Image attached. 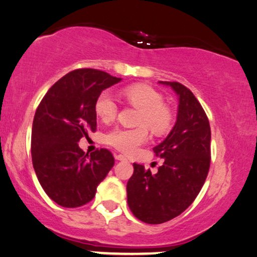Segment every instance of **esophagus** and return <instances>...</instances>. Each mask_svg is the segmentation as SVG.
<instances>
[{"mask_svg": "<svg viewBox=\"0 0 257 257\" xmlns=\"http://www.w3.org/2000/svg\"><path fill=\"white\" fill-rule=\"evenodd\" d=\"M115 160H117V161H127V158H125V156H123V155H116V156H115Z\"/></svg>", "mask_w": 257, "mask_h": 257, "instance_id": "34e87169", "label": "esophagus"}]
</instances>
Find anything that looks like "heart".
<instances>
[{"label": "heart", "instance_id": "b5f03b06", "mask_svg": "<svg viewBox=\"0 0 257 257\" xmlns=\"http://www.w3.org/2000/svg\"><path fill=\"white\" fill-rule=\"evenodd\" d=\"M123 96L130 103L140 108L139 124H146L155 134H163L171 122V114L164 104L163 96L147 85H133L124 88ZM95 113L102 121L114 120L117 106L110 93L102 92L95 101ZM149 139L145 125L129 129L114 128L103 137L104 143L124 154H134Z\"/></svg>", "mask_w": 257, "mask_h": 257}]
</instances>
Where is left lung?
I'll list each match as a JSON object with an SVG mask.
<instances>
[{"label": "left lung", "instance_id": "obj_1", "mask_svg": "<svg viewBox=\"0 0 257 257\" xmlns=\"http://www.w3.org/2000/svg\"><path fill=\"white\" fill-rule=\"evenodd\" d=\"M178 95V113L173 128L154 148L164 163L157 173L134 163L127 184L128 206L137 219L157 225L185 211L196 199L211 164V127L193 93L176 81H160Z\"/></svg>", "mask_w": 257, "mask_h": 257}]
</instances>
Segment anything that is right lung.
I'll use <instances>...</instances> for the list:
<instances>
[{"label": "right lung", "mask_w": 257, "mask_h": 257, "mask_svg": "<svg viewBox=\"0 0 257 257\" xmlns=\"http://www.w3.org/2000/svg\"><path fill=\"white\" fill-rule=\"evenodd\" d=\"M121 81L103 71L79 68L59 79L39 103L31 134L32 164L45 193L63 207L91 201L114 166L109 150L85 154L78 142L96 130L95 101Z\"/></svg>", "instance_id": "right-lung-1"}]
</instances>
